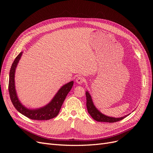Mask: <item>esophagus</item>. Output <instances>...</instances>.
<instances>
[{
  "mask_svg": "<svg viewBox=\"0 0 153 153\" xmlns=\"http://www.w3.org/2000/svg\"><path fill=\"white\" fill-rule=\"evenodd\" d=\"M85 78L81 76H79L76 79V82L78 83L79 84H82L84 81H85Z\"/></svg>",
  "mask_w": 153,
  "mask_h": 153,
  "instance_id": "obj_1",
  "label": "esophagus"
}]
</instances>
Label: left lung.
<instances>
[{"instance_id": "8db88e82", "label": "left lung", "mask_w": 153, "mask_h": 153, "mask_svg": "<svg viewBox=\"0 0 153 153\" xmlns=\"http://www.w3.org/2000/svg\"><path fill=\"white\" fill-rule=\"evenodd\" d=\"M85 95H86V99H87L86 106H87V111L89 112V114L91 115V116L93 118V119L96 120V121L100 122L114 123V122L120 121V120H123V118H125L128 115L125 117H122L121 118H114V117H110L106 115H104L103 114H101L100 112L94 106L92 100L91 96L90 95L89 93L88 92H86Z\"/></svg>"}]
</instances>
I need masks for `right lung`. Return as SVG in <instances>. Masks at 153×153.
Wrapping results in <instances>:
<instances>
[{
  "label": "right lung",
  "mask_w": 153,
  "mask_h": 153,
  "mask_svg": "<svg viewBox=\"0 0 153 153\" xmlns=\"http://www.w3.org/2000/svg\"><path fill=\"white\" fill-rule=\"evenodd\" d=\"M22 52L15 58L10 70L9 81V92L10 98L15 108L20 113L31 120H48L54 118L59 114V110L65 100L67 95L71 91L74 82L71 81L63 85L56 94L50 103L42 108L37 110H29L23 106L18 99L15 89V71L17 64L21 58Z\"/></svg>",
  "instance_id": "obj_1"
}]
</instances>
